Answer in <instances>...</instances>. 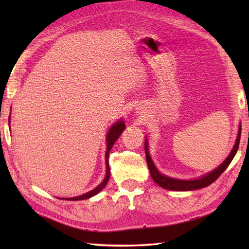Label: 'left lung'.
Returning a JSON list of instances; mask_svg holds the SVG:
<instances>
[{"instance_id": "obj_1", "label": "left lung", "mask_w": 249, "mask_h": 249, "mask_svg": "<svg viewBox=\"0 0 249 249\" xmlns=\"http://www.w3.org/2000/svg\"><path fill=\"white\" fill-rule=\"evenodd\" d=\"M240 138H241V126L239 128V134H237L235 144L229 154V156L226 158V160L221 163L219 167L214 169L213 171H211L210 173H206L203 177H201L199 178H195V179H178V178H173L161 174L157 170L154 162L152 160L149 153V146H147V139L145 138L144 150H145L147 167H149L151 177L153 179H154V182L160 185V187L169 189V190H177V192H188V190L200 189V188L209 186L210 184H212L214 181H216V179L220 177V174L223 173L230 165V162L232 161V160H233V157L236 154L237 149H239Z\"/></svg>"}]
</instances>
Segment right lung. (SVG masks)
Masks as SVG:
<instances>
[{
  "instance_id": "right-lung-1",
  "label": "right lung",
  "mask_w": 249,
  "mask_h": 249,
  "mask_svg": "<svg viewBox=\"0 0 249 249\" xmlns=\"http://www.w3.org/2000/svg\"><path fill=\"white\" fill-rule=\"evenodd\" d=\"M10 122V116H9V120H8V123ZM125 129V124H124V121L123 120H119L118 122H115V123L111 126V128L109 129L108 134H107V150H106V177L104 178V181L100 183L96 188H94L91 192H89L87 194H83L81 196H77V197H73V198H66V200H71V201H77V200H84V199H89L93 197V196L97 195L100 190H102L106 185H107L109 178H110V168H109V161H108V157H109V153L112 149V146L114 144V142L116 141V139L119 138L121 136V134L123 133V130ZM61 199H64V198H61Z\"/></svg>"
}]
</instances>
